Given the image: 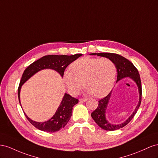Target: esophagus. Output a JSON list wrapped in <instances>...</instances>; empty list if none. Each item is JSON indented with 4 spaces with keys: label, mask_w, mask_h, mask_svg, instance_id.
I'll return each instance as SVG.
<instances>
[{
    "label": "esophagus",
    "mask_w": 158,
    "mask_h": 158,
    "mask_svg": "<svg viewBox=\"0 0 158 158\" xmlns=\"http://www.w3.org/2000/svg\"><path fill=\"white\" fill-rule=\"evenodd\" d=\"M87 99L86 98H79V101H81V102H85L86 101Z\"/></svg>",
    "instance_id": "34e87169"
}]
</instances>
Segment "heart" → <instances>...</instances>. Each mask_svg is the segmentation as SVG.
<instances>
[{
    "mask_svg": "<svg viewBox=\"0 0 158 158\" xmlns=\"http://www.w3.org/2000/svg\"><path fill=\"white\" fill-rule=\"evenodd\" d=\"M116 74L115 64L109 58L86 57L72 63L70 71L64 72V81L71 95H77L84 84L88 93L100 98L113 87Z\"/></svg>",
    "mask_w": 158,
    "mask_h": 158,
    "instance_id": "b5f03b06",
    "label": "heart"
}]
</instances>
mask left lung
Listing matches in <instances>:
<instances>
[{"instance_id":"8db88e82","label":"left lung","mask_w":158,"mask_h":158,"mask_svg":"<svg viewBox=\"0 0 158 158\" xmlns=\"http://www.w3.org/2000/svg\"><path fill=\"white\" fill-rule=\"evenodd\" d=\"M91 55H97L98 56L109 58V59H110L111 61L114 62V64H115V66L117 69V72H118L116 81H118L124 77H129L130 78L132 79L138 85L139 93V100L138 105H137L136 109H135L134 112H133V114L130 116L124 123L120 124L115 125L110 124L106 119L105 113L106 106L110 99L112 91H110L108 94L105 97L102 98L101 100L98 101V105L97 108L91 113V116L93 119L95 121V123L102 129H104L105 130L113 131V130H116L121 128H123L132 120L141 104L142 85L139 72L136 69V67L133 65L131 61H130L128 60L127 59V58L118 55V54L113 53H91Z\"/></svg>"}]
</instances>
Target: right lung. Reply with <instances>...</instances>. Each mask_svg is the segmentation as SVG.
<instances>
[{
  "label": "right lung",
  "instance_id": "right-lung-1",
  "mask_svg": "<svg viewBox=\"0 0 158 158\" xmlns=\"http://www.w3.org/2000/svg\"><path fill=\"white\" fill-rule=\"evenodd\" d=\"M81 56L82 53H77L71 56L48 55L42 57L30 64L22 74L18 89V96H19L20 104L21 86L33 75L44 69H52L57 71L61 77H64L66 67ZM79 100L77 98L72 97L69 94L65 93L56 114L48 121L44 123H37L30 119L26 114L25 116L30 123L36 128L44 132H55L65 127V126L70 120L73 106L77 104Z\"/></svg>",
  "mask_w": 158,
  "mask_h": 158
}]
</instances>
